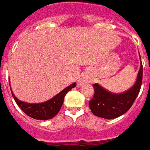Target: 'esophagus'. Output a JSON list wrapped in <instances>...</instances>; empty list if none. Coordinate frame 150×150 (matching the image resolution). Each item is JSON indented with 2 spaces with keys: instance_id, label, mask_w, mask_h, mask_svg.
Returning a JSON list of instances; mask_svg holds the SVG:
<instances>
[{
  "instance_id": "1",
  "label": "esophagus",
  "mask_w": 150,
  "mask_h": 150,
  "mask_svg": "<svg viewBox=\"0 0 150 150\" xmlns=\"http://www.w3.org/2000/svg\"><path fill=\"white\" fill-rule=\"evenodd\" d=\"M85 81H86V79L84 78V77H82L80 79H79V84H83L85 83Z\"/></svg>"
}]
</instances>
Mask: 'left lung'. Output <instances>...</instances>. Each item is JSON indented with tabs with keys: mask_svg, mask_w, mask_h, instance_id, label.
<instances>
[{
	"mask_svg": "<svg viewBox=\"0 0 150 150\" xmlns=\"http://www.w3.org/2000/svg\"><path fill=\"white\" fill-rule=\"evenodd\" d=\"M141 59V57H140ZM142 81V64L141 60L140 69L136 83L129 90L122 93H114L107 91L98 84H93L95 91L92 99L89 102L91 112L99 117L114 119L126 113L135 102Z\"/></svg>",
	"mask_w": 150,
	"mask_h": 150,
	"instance_id": "left-lung-1",
	"label": "left lung"
}]
</instances>
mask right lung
<instances>
[{"instance_id": "1", "label": "right lung", "mask_w": 150, "mask_h": 150, "mask_svg": "<svg viewBox=\"0 0 150 150\" xmlns=\"http://www.w3.org/2000/svg\"><path fill=\"white\" fill-rule=\"evenodd\" d=\"M75 86H76V83L71 84L65 88L63 91H61L59 93L55 95L53 98L43 103H29L27 102H23L18 99L13 95V91H12V95L16 103L18 104V106L21 108V110L25 114H27L28 117L37 120H48V119H52L59 113L62 104L64 103V98L66 93Z\"/></svg>"}]
</instances>
